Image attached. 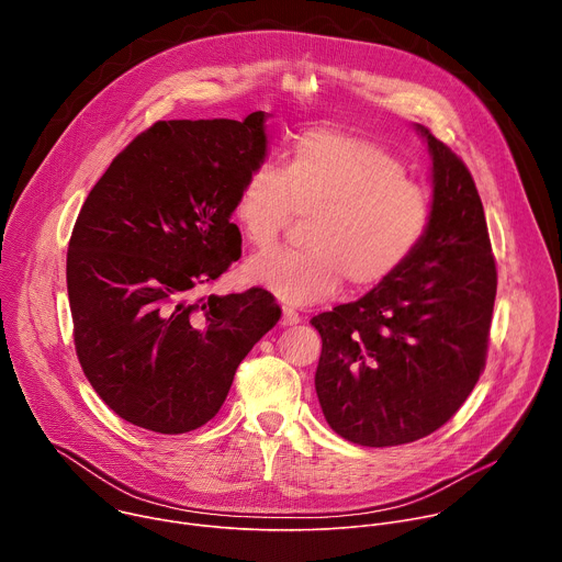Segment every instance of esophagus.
<instances>
[{"label": "esophagus", "instance_id": "esophagus-1", "mask_svg": "<svg viewBox=\"0 0 562 562\" xmlns=\"http://www.w3.org/2000/svg\"><path fill=\"white\" fill-rule=\"evenodd\" d=\"M300 313L295 311V308H291V306H282V327H293V325H297L300 323Z\"/></svg>", "mask_w": 562, "mask_h": 562}]
</instances>
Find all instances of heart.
Returning <instances> with one entry per match:
<instances>
[{
    "label": "heart",
    "mask_w": 562,
    "mask_h": 562,
    "mask_svg": "<svg viewBox=\"0 0 562 562\" xmlns=\"http://www.w3.org/2000/svg\"><path fill=\"white\" fill-rule=\"evenodd\" d=\"M297 213H308L304 247L251 258L245 278L289 304H311L334 295L342 278L367 291L403 269L429 231L431 195L384 144L313 128L291 146L282 169H251L233 204L258 249L276 245Z\"/></svg>",
    "instance_id": "obj_1"
}]
</instances>
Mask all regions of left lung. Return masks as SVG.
<instances>
[{
	"instance_id": "8db88e82",
	"label": "left lung",
	"mask_w": 562,
	"mask_h": 562,
	"mask_svg": "<svg viewBox=\"0 0 562 562\" xmlns=\"http://www.w3.org/2000/svg\"><path fill=\"white\" fill-rule=\"evenodd\" d=\"M431 224L414 258L364 297L317 313L315 391L329 427L362 447L440 429L485 371L498 286L487 220L462 159L427 126Z\"/></svg>"
}]
</instances>
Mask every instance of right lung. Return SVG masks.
Segmentation results:
<instances>
[{"label": "right lung", "mask_w": 562, "mask_h": 562, "mask_svg": "<svg viewBox=\"0 0 562 562\" xmlns=\"http://www.w3.org/2000/svg\"><path fill=\"white\" fill-rule=\"evenodd\" d=\"M265 120L155 122L117 153L75 220L66 284L77 360L131 425H206L280 319L260 286L191 297L243 254L231 213L267 155Z\"/></svg>", "instance_id": "right-lung-1"}]
</instances>
